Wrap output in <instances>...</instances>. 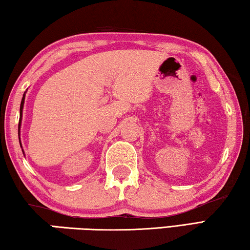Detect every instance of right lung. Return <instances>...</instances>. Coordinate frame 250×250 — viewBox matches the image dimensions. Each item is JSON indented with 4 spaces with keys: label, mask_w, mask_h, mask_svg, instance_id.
<instances>
[{
    "label": "right lung",
    "mask_w": 250,
    "mask_h": 250,
    "mask_svg": "<svg viewBox=\"0 0 250 250\" xmlns=\"http://www.w3.org/2000/svg\"><path fill=\"white\" fill-rule=\"evenodd\" d=\"M24 100H25V92L23 95L22 101H21V107H20V122H19V135H20V126H21V122H22V115H23V107H24ZM20 145H21V140H20ZM21 147H22V145H21ZM23 151V150H22Z\"/></svg>",
    "instance_id": "1"
}]
</instances>
